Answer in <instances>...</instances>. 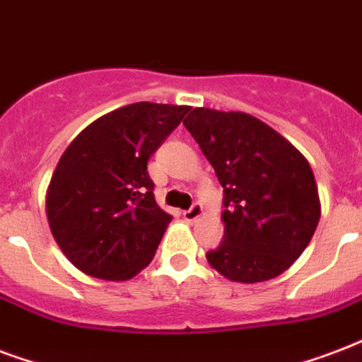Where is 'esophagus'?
<instances>
[{
	"instance_id": "obj_1",
	"label": "esophagus",
	"mask_w": 362,
	"mask_h": 362,
	"mask_svg": "<svg viewBox=\"0 0 362 362\" xmlns=\"http://www.w3.org/2000/svg\"><path fill=\"white\" fill-rule=\"evenodd\" d=\"M201 214H203V206H201V203H193L187 211H184V220H186V222H195V220H199Z\"/></svg>"
}]
</instances>
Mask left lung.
Returning a JSON list of instances; mask_svg holds the SVG:
<instances>
[{"instance_id": "1", "label": "left lung", "mask_w": 362, "mask_h": 362, "mask_svg": "<svg viewBox=\"0 0 362 362\" xmlns=\"http://www.w3.org/2000/svg\"><path fill=\"white\" fill-rule=\"evenodd\" d=\"M184 127L224 187V241L206 252L209 264L247 285L286 272L321 218L308 159L275 129L243 112L193 107Z\"/></svg>"}]
</instances>
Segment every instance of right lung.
Masks as SVG:
<instances>
[{
  "label": "right lung",
  "mask_w": 362,
  "mask_h": 362,
  "mask_svg": "<svg viewBox=\"0 0 362 362\" xmlns=\"http://www.w3.org/2000/svg\"><path fill=\"white\" fill-rule=\"evenodd\" d=\"M187 112L129 104L93 121L66 148L47 189V220L79 272L127 281L150 264L173 216L157 206L148 161Z\"/></svg>",
  "instance_id": "add662e5"
}]
</instances>
